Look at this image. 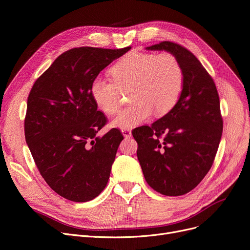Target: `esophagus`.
<instances>
[{
	"label": "esophagus",
	"mask_w": 250,
	"mask_h": 250,
	"mask_svg": "<svg viewBox=\"0 0 250 250\" xmlns=\"http://www.w3.org/2000/svg\"><path fill=\"white\" fill-rule=\"evenodd\" d=\"M122 134L125 138L132 137V132H130V129H122Z\"/></svg>",
	"instance_id": "esophagus-1"
}]
</instances>
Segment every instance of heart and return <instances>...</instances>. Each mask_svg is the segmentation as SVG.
<instances>
[{
	"mask_svg": "<svg viewBox=\"0 0 250 250\" xmlns=\"http://www.w3.org/2000/svg\"><path fill=\"white\" fill-rule=\"evenodd\" d=\"M113 81L97 77L91 83V96L97 107L106 114L115 113L121 105L122 91L132 89L130 106L118 113L112 126L129 129L154 113L164 115L178 101L183 88V70L170 52H132L111 69Z\"/></svg>",
	"mask_w": 250,
	"mask_h": 250,
	"instance_id": "obj_1",
	"label": "heart"
}]
</instances>
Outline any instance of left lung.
Wrapping results in <instances>:
<instances>
[{
  "label": "left lung",
  "instance_id": "obj_1",
  "mask_svg": "<svg viewBox=\"0 0 250 250\" xmlns=\"http://www.w3.org/2000/svg\"><path fill=\"white\" fill-rule=\"evenodd\" d=\"M174 55L183 70V88L174 107L150 126L133 130L137 156L148 185L168 196L192 190L212 167L223 121L216 85L201 62L177 43L146 47Z\"/></svg>",
  "mask_w": 250,
  "mask_h": 250
}]
</instances>
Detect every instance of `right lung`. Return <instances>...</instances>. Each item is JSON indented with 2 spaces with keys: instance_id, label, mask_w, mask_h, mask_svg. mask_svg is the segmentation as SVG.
I'll return each mask as SVG.
<instances>
[{
  "instance_id": "obj_1",
  "label": "right lung",
  "mask_w": 250,
  "mask_h": 250,
  "mask_svg": "<svg viewBox=\"0 0 250 250\" xmlns=\"http://www.w3.org/2000/svg\"><path fill=\"white\" fill-rule=\"evenodd\" d=\"M130 46H82L63 52L35 81L27 100L25 139L45 182L62 198L84 203L105 188L121 142L117 128L102 137L106 123L90 86Z\"/></svg>"
}]
</instances>
